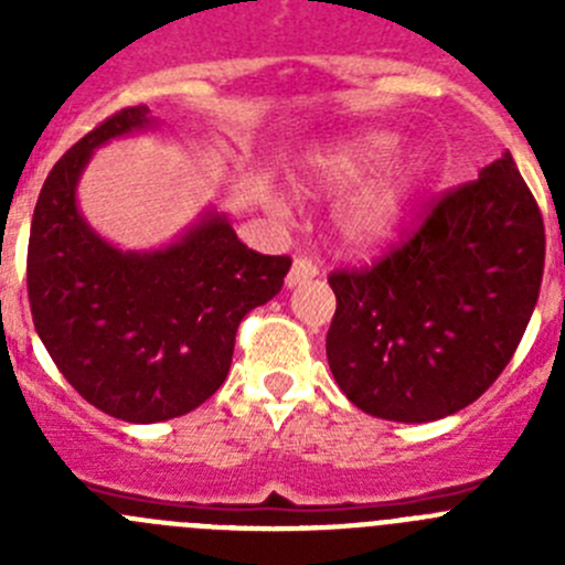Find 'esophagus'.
<instances>
[{"instance_id": "obj_1", "label": "esophagus", "mask_w": 565, "mask_h": 565, "mask_svg": "<svg viewBox=\"0 0 565 565\" xmlns=\"http://www.w3.org/2000/svg\"><path fill=\"white\" fill-rule=\"evenodd\" d=\"M317 274H319V266L313 263L311 257H297L294 259L291 271H288V277H286V286L294 288V286H299V282H308V279H313Z\"/></svg>"}]
</instances>
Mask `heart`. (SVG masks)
<instances>
[{"label": "heart", "mask_w": 565, "mask_h": 565, "mask_svg": "<svg viewBox=\"0 0 565 565\" xmlns=\"http://www.w3.org/2000/svg\"><path fill=\"white\" fill-rule=\"evenodd\" d=\"M398 149V138L384 129H362L319 147L306 158L302 186L317 192H342L367 173L380 172L364 184L351 189L333 209V232L344 248L367 254L387 246L398 234L404 214L424 174V158L407 152L391 160ZM274 214H286V201L279 194L268 198Z\"/></svg>", "instance_id": "b5f03b06"}]
</instances>
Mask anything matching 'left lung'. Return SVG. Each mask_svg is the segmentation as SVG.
I'll return each instance as SVG.
<instances>
[{
  "instance_id": "left-lung-1",
  "label": "left lung",
  "mask_w": 565,
  "mask_h": 565,
  "mask_svg": "<svg viewBox=\"0 0 565 565\" xmlns=\"http://www.w3.org/2000/svg\"><path fill=\"white\" fill-rule=\"evenodd\" d=\"M543 257L541 209L503 152L382 263L331 274L337 313L326 351L344 396L404 424L463 411L515 353Z\"/></svg>"
}]
</instances>
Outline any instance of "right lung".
Here are the masks:
<instances>
[{
  "mask_svg": "<svg viewBox=\"0 0 565 565\" xmlns=\"http://www.w3.org/2000/svg\"><path fill=\"white\" fill-rule=\"evenodd\" d=\"M158 127L127 107L50 169L28 243L33 326L62 376L98 411L154 424L201 407L228 376L239 319L282 288L291 259L243 246L226 212L203 209L172 243L132 252L78 209L93 152Z\"/></svg>",
  "mask_w": 565,
  "mask_h": 565,
  "instance_id": "obj_1",
  "label": "right lung"
}]
</instances>
